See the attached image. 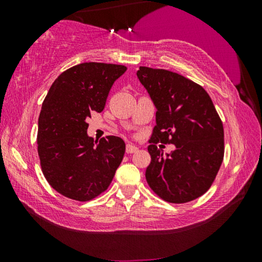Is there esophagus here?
Returning a JSON list of instances; mask_svg holds the SVG:
<instances>
[{"label":"esophagus","mask_w":262,"mask_h":262,"mask_svg":"<svg viewBox=\"0 0 262 262\" xmlns=\"http://www.w3.org/2000/svg\"><path fill=\"white\" fill-rule=\"evenodd\" d=\"M138 150L137 146H136L135 144H132V143H128V144L126 145V152L127 154H134Z\"/></svg>","instance_id":"1"}]
</instances>
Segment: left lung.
<instances>
[{
  "label": "left lung",
  "instance_id": "left-lung-1",
  "mask_svg": "<svg viewBox=\"0 0 262 262\" xmlns=\"http://www.w3.org/2000/svg\"><path fill=\"white\" fill-rule=\"evenodd\" d=\"M137 77L156 107L148 151V185L168 203H188L211 187L224 157L223 124L210 95L195 82L164 69L139 67ZM157 142L174 144L166 157Z\"/></svg>",
  "mask_w": 262,
  "mask_h": 262
}]
</instances>
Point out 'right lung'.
Masks as SVG:
<instances>
[{
    "label": "right lung",
    "instance_id": "add662e5",
    "mask_svg": "<svg viewBox=\"0 0 262 262\" xmlns=\"http://www.w3.org/2000/svg\"><path fill=\"white\" fill-rule=\"evenodd\" d=\"M127 68L81 63L59 75L42 102L38 120V155L42 174L67 198L88 202L105 192L123 161L125 143L107 136L94 143L87 119L102 112L114 81Z\"/></svg>",
    "mask_w": 262,
    "mask_h": 262
}]
</instances>
